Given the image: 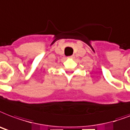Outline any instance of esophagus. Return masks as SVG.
<instances>
[{"instance_id": "1", "label": "esophagus", "mask_w": 130, "mask_h": 130, "mask_svg": "<svg viewBox=\"0 0 130 130\" xmlns=\"http://www.w3.org/2000/svg\"><path fill=\"white\" fill-rule=\"evenodd\" d=\"M74 58V56H70L68 57V58H70V59H72V58Z\"/></svg>"}]
</instances>
